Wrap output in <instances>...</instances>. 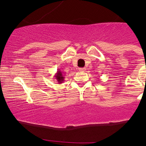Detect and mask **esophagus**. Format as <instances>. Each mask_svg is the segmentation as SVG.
<instances>
[{
  "label": "esophagus",
  "mask_w": 146,
  "mask_h": 146,
  "mask_svg": "<svg viewBox=\"0 0 146 146\" xmlns=\"http://www.w3.org/2000/svg\"><path fill=\"white\" fill-rule=\"evenodd\" d=\"M86 68H79V71H84Z\"/></svg>",
  "instance_id": "1"
}]
</instances>
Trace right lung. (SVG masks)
I'll use <instances>...</instances> for the list:
<instances>
[{
	"label": "right lung",
	"instance_id": "1",
	"mask_svg": "<svg viewBox=\"0 0 146 146\" xmlns=\"http://www.w3.org/2000/svg\"><path fill=\"white\" fill-rule=\"evenodd\" d=\"M64 75L62 74V72L58 69V71H57L56 75H54V78H56L55 79L56 80V82H58V84H61L64 81Z\"/></svg>",
	"mask_w": 146,
	"mask_h": 146
}]
</instances>
